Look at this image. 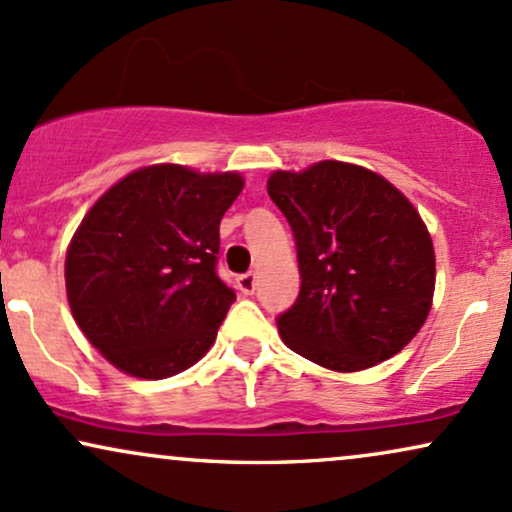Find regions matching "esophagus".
<instances>
[{"label":"esophagus","mask_w":512,"mask_h":512,"mask_svg":"<svg viewBox=\"0 0 512 512\" xmlns=\"http://www.w3.org/2000/svg\"><path fill=\"white\" fill-rule=\"evenodd\" d=\"M237 289L242 292L244 296L254 294L256 292V273H244L237 277Z\"/></svg>","instance_id":"obj_1"}]
</instances>
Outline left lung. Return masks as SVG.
I'll list each match as a JSON object with an SVG mask.
<instances>
[{
  "mask_svg": "<svg viewBox=\"0 0 512 512\" xmlns=\"http://www.w3.org/2000/svg\"><path fill=\"white\" fill-rule=\"evenodd\" d=\"M268 194L294 232L301 289L277 315L289 349L337 372L396 356L425 325L434 246L415 206L368 168L275 170Z\"/></svg>",
  "mask_w": 512,
  "mask_h": 512,
  "instance_id": "left-lung-1",
  "label": "left lung"
}]
</instances>
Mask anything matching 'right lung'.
Segmentation results:
<instances>
[{
  "label": "right lung",
  "mask_w": 512,
  "mask_h": 512,
  "mask_svg": "<svg viewBox=\"0 0 512 512\" xmlns=\"http://www.w3.org/2000/svg\"><path fill=\"white\" fill-rule=\"evenodd\" d=\"M237 173L161 163L125 175L94 204L66 254L73 318L132 377L178 375L211 349L235 292L216 273L220 218Z\"/></svg>",
  "instance_id": "1"
}]
</instances>
